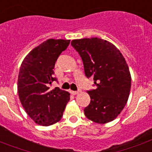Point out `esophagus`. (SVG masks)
<instances>
[{
  "label": "esophagus",
  "instance_id": "1",
  "mask_svg": "<svg viewBox=\"0 0 152 152\" xmlns=\"http://www.w3.org/2000/svg\"><path fill=\"white\" fill-rule=\"evenodd\" d=\"M71 93L72 95H77L80 93V91H71Z\"/></svg>",
  "mask_w": 152,
  "mask_h": 152
}]
</instances>
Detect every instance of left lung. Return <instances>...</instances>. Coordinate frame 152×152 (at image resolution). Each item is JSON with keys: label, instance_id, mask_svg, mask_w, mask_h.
Masks as SVG:
<instances>
[{"label": "left lung", "instance_id": "1", "mask_svg": "<svg viewBox=\"0 0 152 152\" xmlns=\"http://www.w3.org/2000/svg\"><path fill=\"white\" fill-rule=\"evenodd\" d=\"M71 44L81 56L86 76L93 78L96 86L88 91L91 102L84 115L97 124L111 122L122 112L130 94L132 77L124 56L100 38L73 40Z\"/></svg>", "mask_w": 152, "mask_h": 152}]
</instances>
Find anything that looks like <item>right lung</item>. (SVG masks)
I'll return each instance as SVG.
<instances>
[{"label": "right lung", "instance_id": "right-lung-1", "mask_svg": "<svg viewBox=\"0 0 152 152\" xmlns=\"http://www.w3.org/2000/svg\"><path fill=\"white\" fill-rule=\"evenodd\" d=\"M70 40L48 39L28 54L20 68L17 92L25 112L36 124L50 126L59 122L70 99V93L55 88L49 90L55 63Z\"/></svg>", "mask_w": 152, "mask_h": 152}]
</instances>
